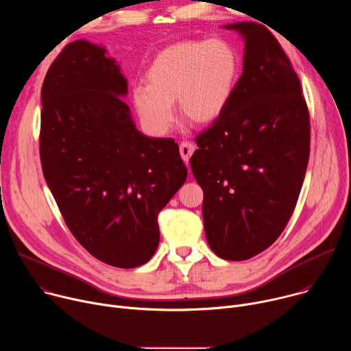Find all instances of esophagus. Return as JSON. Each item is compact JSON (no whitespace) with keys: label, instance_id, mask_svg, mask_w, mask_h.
I'll return each mask as SVG.
<instances>
[{"label":"esophagus","instance_id":"1","mask_svg":"<svg viewBox=\"0 0 351 351\" xmlns=\"http://www.w3.org/2000/svg\"><path fill=\"white\" fill-rule=\"evenodd\" d=\"M194 149H195V147H194L193 143H190V141H183V143H180L179 152H180L182 160H183L184 162H189L190 157H191L193 153H194Z\"/></svg>","mask_w":351,"mask_h":351}]
</instances>
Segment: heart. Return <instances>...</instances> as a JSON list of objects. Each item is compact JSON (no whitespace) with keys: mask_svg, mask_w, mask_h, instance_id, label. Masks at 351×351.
Wrapping results in <instances>:
<instances>
[{"mask_svg":"<svg viewBox=\"0 0 351 351\" xmlns=\"http://www.w3.org/2000/svg\"><path fill=\"white\" fill-rule=\"evenodd\" d=\"M239 72L236 49L222 38L176 43L149 64L147 84L132 91L133 104L143 125L160 136L175 121V101L190 122L211 123L229 106Z\"/></svg>","mask_w":351,"mask_h":351,"instance_id":"b5f03b06","label":"heart"}]
</instances>
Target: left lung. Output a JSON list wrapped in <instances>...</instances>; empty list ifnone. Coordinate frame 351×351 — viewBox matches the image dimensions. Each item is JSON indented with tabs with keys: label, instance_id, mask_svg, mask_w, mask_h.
Returning a JSON list of instances; mask_svg holds the SVG:
<instances>
[{
	"label": "left lung",
	"instance_id": "8db88e82",
	"mask_svg": "<svg viewBox=\"0 0 351 351\" xmlns=\"http://www.w3.org/2000/svg\"><path fill=\"white\" fill-rule=\"evenodd\" d=\"M223 29L244 40L243 73L223 114L195 137L190 167L204 191L211 250L243 261L268 248L294 211L310 157V115L271 32L254 22Z\"/></svg>",
	"mask_w": 351,
	"mask_h": 351
}]
</instances>
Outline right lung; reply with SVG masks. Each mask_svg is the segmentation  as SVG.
Listing matches in <instances>:
<instances>
[{"label":"right lung","instance_id":"obj_1","mask_svg":"<svg viewBox=\"0 0 351 351\" xmlns=\"http://www.w3.org/2000/svg\"><path fill=\"white\" fill-rule=\"evenodd\" d=\"M126 94L117 60L87 40L64 48L41 87L45 182L76 240L118 268L154 256L158 213L187 178L178 143L137 130Z\"/></svg>","mask_w":351,"mask_h":351}]
</instances>
